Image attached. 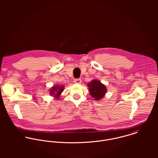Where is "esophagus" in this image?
Wrapping results in <instances>:
<instances>
[{"label":"esophagus","instance_id":"obj_1","mask_svg":"<svg viewBox=\"0 0 158 158\" xmlns=\"http://www.w3.org/2000/svg\"><path fill=\"white\" fill-rule=\"evenodd\" d=\"M75 83H77V84H80L81 83V80L80 78H77V79H75L74 80V81H73Z\"/></svg>","mask_w":158,"mask_h":158}]
</instances>
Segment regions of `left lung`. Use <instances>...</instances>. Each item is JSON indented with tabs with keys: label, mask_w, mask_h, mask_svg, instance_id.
Here are the masks:
<instances>
[{
	"label": "left lung",
	"mask_w": 158,
	"mask_h": 158,
	"mask_svg": "<svg viewBox=\"0 0 158 158\" xmlns=\"http://www.w3.org/2000/svg\"><path fill=\"white\" fill-rule=\"evenodd\" d=\"M88 86L89 87L90 95L96 100H100L106 94V88L105 86L98 80L92 81L88 83Z\"/></svg>",
	"instance_id": "1"
}]
</instances>
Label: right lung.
Here are the masks:
<instances>
[{
  "instance_id": "obj_1",
  "label": "right lung",
  "mask_w": 158,
  "mask_h": 158,
  "mask_svg": "<svg viewBox=\"0 0 158 158\" xmlns=\"http://www.w3.org/2000/svg\"><path fill=\"white\" fill-rule=\"evenodd\" d=\"M64 90L63 86H54L50 90V95H53L55 97H58L61 92Z\"/></svg>"
}]
</instances>
